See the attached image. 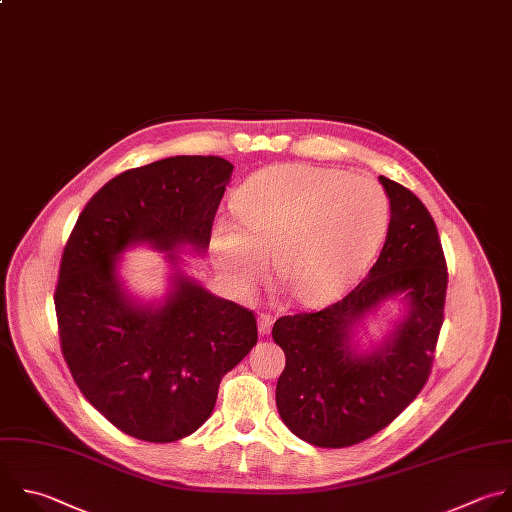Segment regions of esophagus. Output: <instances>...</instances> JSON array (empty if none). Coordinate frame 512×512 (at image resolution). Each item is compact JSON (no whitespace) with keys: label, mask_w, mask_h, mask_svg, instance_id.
I'll return each mask as SVG.
<instances>
[{"label":"esophagus","mask_w":512,"mask_h":512,"mask_svg":"<svg viewBox=\"0 0 512 512\" xmlns=\"http://www.w3.org/2000/svg\"><path fill=\"white\" fill-rule=\"evenodd\" d=\"M257 323H259V333L267 335L271 331V327H273V315L271 313H259Z\"/></svg>","instance_id":"obj_1"}]
</instances>
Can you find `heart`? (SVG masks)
Returning <instances> with one entry per match:
<instances>
[{
    "label": "heart",
    "instance_id": "obj_1",
    "mask_svg": "<svg viewBox=\"0 0 512 512\" xmlns=\"http://www.w3.org/2000/svg\"><path fill=\"white\" fill-rule=\"evenodd\" d=\"M239 227L217 221L219 267L251 293L273 257L297 301L321 305L342 295L378 253L390 221L386 191L372 179L309 164H275L235 195Z\"/></svg>",
    "mask_w": 512,
    "mask_h": 512
}]
</instances>
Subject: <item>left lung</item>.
<instances>
[{"mask_svg": "<svg viewBox=\"0 0 512 512\" xmlns=\"http://www.w3.org/2000/svg\"><path fill=\"white\" fill-rule=\"evenodd\" d=\"M390 225L378 261L344 299L321 311L279 317L285 352L275 400L285 426L319 448H346L384 430L420 394L432 372L444 321L448 271L424 203L380 177ZM404 294L409 311L384 349L358 355L351 335L382 300Z\"/></svg>", "mask_w": 512, "mask_h": 512, "instance_id": "8db88e82", "label": "left lung"}]
</instances>
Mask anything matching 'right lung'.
Instances as JSON below:
<instances>
[{
    "mask_svg": "<svg viewBox=\"0 0 512 512\" xmlns=\"http://www.w3.org/2000/svg\"><path fill=\"white\" fill-rule=\"evenodd\" d=\"M231 173L221 156L124 170L88 201L64 247L54 293L64 360L84 398L138 440L175 442L201 428L223 376L257 344L251 309L181 271L160 305L132 301L116 277L118 255L138 243L203 253Z\"/></svg>",
    "mask_w": 512,
    "mask_h": 512,
    "instance_id": "obj_1",
    "label": "right lung"
}]
</instances>
